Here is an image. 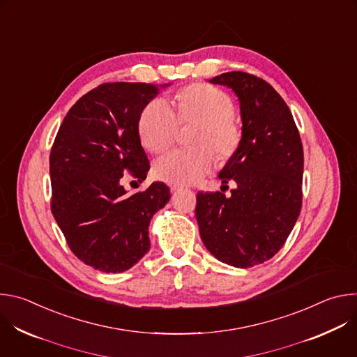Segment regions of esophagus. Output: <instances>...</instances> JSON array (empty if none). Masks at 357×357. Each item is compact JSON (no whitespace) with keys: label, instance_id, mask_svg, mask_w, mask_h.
<instances>
[{"label":"esophagus","instance_id":"1","mask_svg":"<svg viewBox=\"0 0 357 357\" xmlns=\"http://www.w3.org/2000/svg\"><path fill=\"white\" fill-rule=\"evenodd\" d=\"M169 189H171V192H172V193H175V192H178V190L181 189V186H178V185H171V186H169Z\"/></svg>","mask_w":357,"mask_h":357}]
</instances>
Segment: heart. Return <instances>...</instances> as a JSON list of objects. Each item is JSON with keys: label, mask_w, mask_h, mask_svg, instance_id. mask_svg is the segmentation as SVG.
Segmentation results:
<instances>
[{"label": "heart", "mask_w": 357, "mask_h": 357, "mask_svg": "<svg viewBox=\"0 0 357 357\" xmlns=\"http://www.w3.org/2000/svg\"><path fill=\"white\" fill-rule=\"evenodd\" d=\"M233 112L229 94L206 83L189 84L178 93V114L164 97L149 101L139 116L138 134L141 144L151 152H161L175 141L178 118L181 123H199L193 139L199 146L165 152L154 164L155 176L172 185L199 182L215 164L211 146L220 161L231 158L241 141Z\"/></svg>", "instance_id": "b5f03b06"}]
</instances>
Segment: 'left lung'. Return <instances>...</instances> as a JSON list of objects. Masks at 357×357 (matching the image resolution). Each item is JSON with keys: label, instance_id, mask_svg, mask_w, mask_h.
<instances>
[{"label": "left lung", "instance_id": "8db88e82", "mask_svg": "<svg viewBox=\"0 0 357 357\" xmlns=\"http://www.w3.org/2000/svg\"><path fill=\"white\" fill-rule=\"evenodd\" d=\"M211 83L238 98L241 141L219 174L237 183L231 196L199 192L196 220L205 247L237 268L261 264L280 251L302 206L303 149L292 114L266 80L227 72Z\"/></svg>", "mask_w": 357, "mask_h": 357}]
</instances>
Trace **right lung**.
I'll return each instance as SVG.
<instances>
[{
    "label": "right lung",
    "mask_w": 357,
    "mask_h": 357,
    "mask_svg": "<svg viewBox=\"0 0 357 357\" xmlns=\"http://www.w3.org/2000/svg\"><path fill=\"white\" fill-rule=\"evenodd\" d=\"M105 83L80 97L56 134L49 158L52 213L70 250L103 273H123L149 250V222L171 199L154 182L127 195L123 172L144 181L149 162L138 134L142 110L160 89Z\"/></svg>",
    "instance_id": "1"
}]
</instances>
